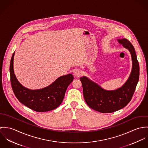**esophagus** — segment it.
Wrapping results in <instances>:
<instances>
[{
  "mask_svg": "<svg viewBox=\"0 0 148 148\" xmlns=\"http://www.w3.org/2000/svg\"><path fill=\"white\" fill-rule=\"evenodd\" d=\"M82 72L79 70H76L74 72V76L76 77H79L80 76H82Z\"/></svg>",
  "mask_w": 148,
  "mask_h": 148,
  "instance_id": "obj_1",
  "label": "esophagus"
}]
</instances>
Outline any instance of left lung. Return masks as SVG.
<instances>
[{
  "label": "left lung",
  "mask_w": 148,
  "mask_h": 148,
  "mask_svg": "<svg viewBox=\"0 0 148 148\" xmlns=\"http://www.w3.org/2000/svg\"><path fill=\"white\" fill-rule=\"evenodd\" d=\"M117 42L129 51L132 61L130 74L123 86L108 90L86 76L80 79L87 105L92 109L103 113L114 112L127 106L132 99L139 80L140 67L134 47L126 39H119Z\"/></svg>",
  "instance_id": "obj_1"
}]
</instances>
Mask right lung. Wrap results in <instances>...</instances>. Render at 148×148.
<instances>
[{"mask_svg":"<svg viewBox=\"0 0 148 148\" xmlns=\"http://www.w3.org/2000/svg\"><path fill=\"white\" fill-rule=\"evenodd\" d=\"M13 53L10 65L11 83L13 92L18 100L27 107L39 112L53 110L61 104L66 90L73 76L68 74L59 77L52 84L42 89H30L25 88L18 80L14 70Z\"/></svg>","mask_w":148,"mask_h":148,"instance_id":"right-lung-1","label":"right lung"}]
</instances>
